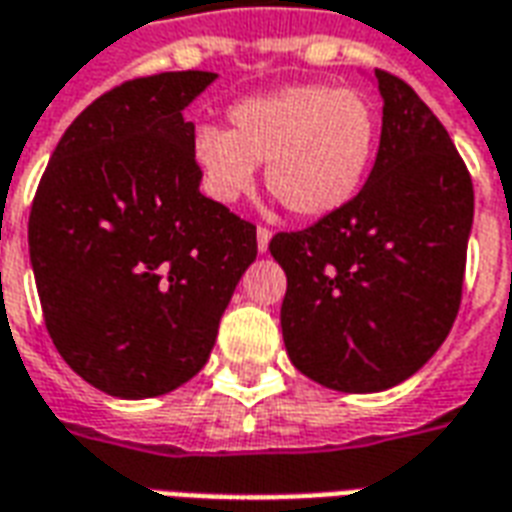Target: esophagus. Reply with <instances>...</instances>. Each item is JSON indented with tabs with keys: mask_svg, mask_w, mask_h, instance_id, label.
Returning <instances> with one entry per match:
<instances>
[{
	"mask_svg": "<svg viewBox=\"0 0 512 512\" xmlns=\"http://www.w3.org/2000/svg\"><path fill=\"white\" fill-rule=\"evenodd\" d=\"M268 241H271V230H268L266 224H260V227H257V249L266 252Z\"/></svg>",
	"mask_w": 512,
	"mask_h": 512,
	"instance_id": "1",
	"label": "esophagus"
}]
</instances>
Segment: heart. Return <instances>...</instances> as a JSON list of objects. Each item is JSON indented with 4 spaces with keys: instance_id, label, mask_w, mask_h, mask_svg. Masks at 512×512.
Masks as SVG:
<instances>
[{
    "instance_id": "heart-1",
    "label": "heart",
    "mask_w": 512,
    "mask_h": 512,
    "mask_svg": "<svg viewBox=\"0 0 512 512\" xmlns=\"http://www.w3.org/2000/svg\"><path fill=\"white\" fill-rule=\"evenodd\" d=\"M378 147L370 98L307 82L246 98L230 109V131L200 126L191 153L213 200L235 202L255 186L257 164L290 213L318 219L354 200Z\"/></svg>"
}]
</instances>
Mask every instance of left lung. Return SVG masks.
I'll use <instances>...</instances> for the list:
<instances>
[{
	"label": "left lung",
	"mask_w": 512,
	"mask_h": 512,
	"mask_svg": "<svg viewBox=\"0 0 512 512\" xmlns=\"http://www.w3.org/2000/svg\"><path fill=\"white\" fill-rule=\"evenodd\" d=\"M370 178L340 211L277 233L288 274L282 337L304 376L337 392H381L414 376L461 307L474 216L472 175L447 128L395 73Z\"/></svg>",
	"instance_id": "8db88e82"
}]
</instances>
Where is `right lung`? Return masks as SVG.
<instances>
[{
	"label": "right lung",
	"instance_id": "right-lung-1",
	"mask_svg": "<svg viewBox=\"0 0 512 512\" xmlns=\"http://www.w3.org/2000/svg\"><path fill=\"white\" fill-rule=\"evenodd\" d=\"M208 71L142 76L95 98L54 147L29 211L43 321L73 373L156 397L197 376L257 257V227L202 197L183 109Z\"/></svg>",
	"mask_w": 512,
	"mask_h": 512
}]
</instances>
